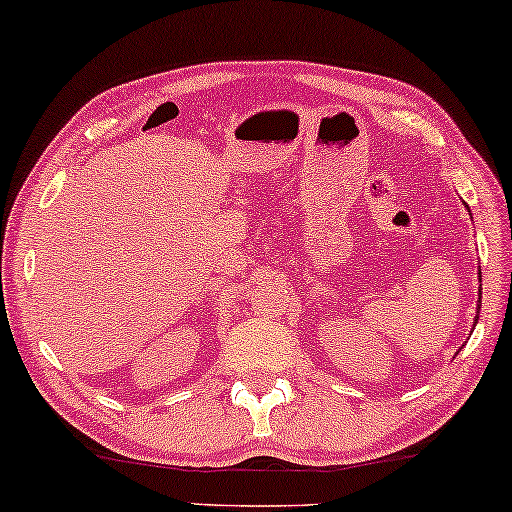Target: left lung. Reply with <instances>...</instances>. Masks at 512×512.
Listing matches in <instances>:
<instances>
[{
	"instance_id": "obj_1",
	"label": "left lung",
	"mask_w": 512,
	"mask_h": 512,
	"mask_svg": "<svg viewBox=\"0 0 512 512\" xmlns=\"http://www.w3.org/2000/svg\"><path fill=\"white\" fill-rule=\"evenodd\" d=\"M478 278H481V273H478ZM478 303H481V298H478ZM476 321H478V314H476Z\"/></svg>"
}]
</instances>
